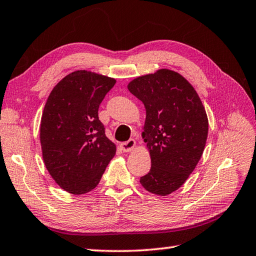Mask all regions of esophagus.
Returning <instances> with one entry per match:
<instances>
[{
	"mask_svg": "<svg viewBox=\"0 0 256 256\" xmlns=\"http://www.w3.org/2000/svg\"><path fill=\"white\" fill-rule=\"evenodd\" d=\"M135 146H136V142L134 140H128V142L121 143V150L123 152H131L135 148Z\"/></svg>",
	"mask_w": 256,
	"mask_h": 256,
	"instance_id": "obj_1",
	"label": "esophagus"
}]
</instances>
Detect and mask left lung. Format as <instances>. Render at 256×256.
<instances>
[{
	"instance_id": "1",
	"label": "left lung",
	"mask_w": 256,
	"mask_h": 256,
	"mask_svg": "<svg viewBox=\"0 0 256 256\" xmlns=\"http://www.w3.org/2000/svg\"><path fill=\"white\" fill-rule=\"evenodd\" d=\"M128 89L146 110L142 138L152 167L140 182L167 196L182 187L204 153L209 126L204 106L194 86L170 69L138 77Z\"/></svg>"
}]
</instances>
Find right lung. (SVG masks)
Returning <instances> with one entry per match:
<instances>
[{"label":"right lung","mask_w":256,"mask_h":256,"mask_svg":"<svg viewBox=\"0 0 256 256\" xmlns=\"http://www.w3.org/2000/svg\"><path fill=\"white\" fill-rule=\"evenodd\" d=\"M116 82L77 70L59 81L47 99L40 128L42 160L59 187L72 194L94 189L116 155V144L98 116Z\"/></svg>","instance_id":"add662e5"}]
</instances>
